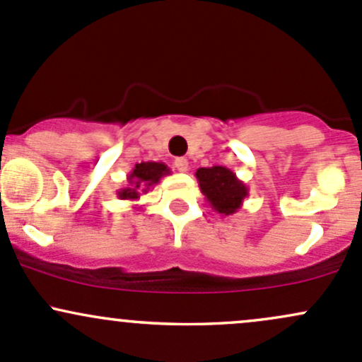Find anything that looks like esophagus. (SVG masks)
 I'll return each instance as SVG.
<instances>
[{
	"label": "esophagus",
	"mask_w": 362,
	"mask_h": 362,
	"mask_svg": "<svg viewBox=\"0 0 362 362\" xmlns=\"http://www.w3.org/2000/svg\"><path fill=\"white\" fill-rule=\"evenodd\" d=\"M175 168L182 171V173H185V171L189 170V161L185 158H177L175 159Z\"/></svg>",
	"instance_id": "1"
}]
</instances>
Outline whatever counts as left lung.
Instances as JSON below:
<instances>
[{
    "instance_id": "1",
    "label": "left lung",
    "mask_w": 362,
    "mask_h": 362,
    "mask_svg": "<svg viewBox=\"0 0 362 362\" xmlns=\"http://www.w3.org/2000/svg\"><path fill=\"white\" fill-rule=\"evenodd\" d=\"M199 189L210 206L222 215H232L243 206L248 196V185L235 177V173L226 166H211L196 171Z\"/></svg>"
}]
</instances>
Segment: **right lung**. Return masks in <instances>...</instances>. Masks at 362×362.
I'll list each match as a JSON object with an SVG mask.
<instances>
[{
	"mask_svg": "<svg viewBox=\"0 0 362 362\" xmlns=\"http://www.w3.org/2000/svg\"><path fill=\"white\" fill-rule=\"evenodd\" d=\"M165 175H170V168L165 163L156 161H142L136 163L135 168L128 175V187H123L117 191L119 199L135 201L139 199L140 194H146L151 187H154Z\"/></svg>",
	"mask_w": 362,
	"mask_h": 362,
	"instance_id": "right-lung-1",
	"label": "right lung"
}]
</instances>
